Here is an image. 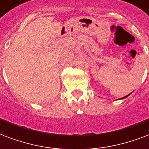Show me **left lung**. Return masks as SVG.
<instances>
[{
    "label": "left lung",
    "instance_id": "8db88e82",
    "mask_svg": "<svg viewBox=\"0 0 149 149\" xmlns=\"http://www.w3.org/2000/svg\"><path fill=\"white\" fill-rule=\"evenodd\" d=\"M129 95H130V94H129ZM129 95H126V96H125V97H122V99H125V98H126L127 96H129Z\"/></svg>",
    "mask_w": 149,
    "mask_h": 149
}]
</instances>
